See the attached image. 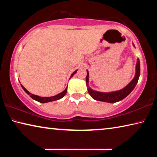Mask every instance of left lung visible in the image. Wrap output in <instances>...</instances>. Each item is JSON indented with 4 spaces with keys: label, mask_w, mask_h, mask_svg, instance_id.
<instances>
[{
    "label": "left lung",
    "mask_w": 157,
    "mask_h": 157,
    "mask_svg": "<svg viewBox=\"0 0 157 157\" xmlns=\"http://www.w3.org/2000/svg\"><path fill=\"white\" fill-rule=\"evenodd\" d=\"M133 46L135 47L134 44H133ZM87 71V75L86 77V86L87 89H88V92L89 95H91L92 98H94L95 100L102 101V102H109V103H115L121 101L124 98H126L130 93H131L133 89L135 88L136 85L139 80L140 73V61L139 59H137L136 64V73H135L134 78L132 79V80L129 82V83L123 89L118 91H111V92H100L93 90L89 87V73L88 70Z\"/></svg>",
    "instance_id": "left-lung-1"
}]
</instances>
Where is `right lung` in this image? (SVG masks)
Here are the masks:
<instances>
[{"mask_svg": "<svg viewBox=\"0 0 157 157\" xmlns=\"http://www.w3.org/2000/svg\"><path fill=\"white\" fill-rule=\"evenodd\" d=\"M77 71H78V70H76L74 71V72L71 74V75L70 77V78H72V77L75 75V74L77 73ZM21 87H22L23 89L24 90V91H25V93L27 94H28L30 96L33 98V99H34V100L36 101H38V102H41V103H46V102H52V101H55V100H59L61 99V98H62L64 95H66V92H67V89L68 88L66 87V88L65 89V90L62 92L59 93V94H58L57 95H54V96H51V97H40L39 96V95H34V94H32L31 93L29 92L27 89H26L24 86H23L22 84H21Z\"/></svg>", "mask_w": 157, "mask_h": 157, "instance_id": "add662e5", "label": "right lung"}]
</instances>
